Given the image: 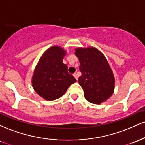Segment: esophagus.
<instances>
[{
	"label": "esophagus",
	"mask_w": 145,
	"mask_h": 145,
	"mask_svg": "<svg viewBox=\"0 0 145 145\" xmlns=\"http://www.w3.org/2000/svg\"><path fill=\"white\" fill-rule=\"evenodd\" d=\"M74 76L75 77V78H76V80L78 81V75L77 73H75V74H74Z\"/></svg>",
	"instance_id": "obj_1"
}]
</instances>
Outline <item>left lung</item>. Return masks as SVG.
I'll list each match as a JSON object with an SVG mask.
<instances>
[{"label": "left lung", "instance_id": "1", "mask_svg": "<svg viewBox=\"0 0 145 145\" xmlns=\"http://www.w3.org/2000/svg\"><path fill=\"white\" fill-rule=\"evenodd\" d=\"M79 60L82 76L78 79L85 99L100 104L113 94L114 77L107 59L97 48H78L75 50Z\"/></svg>", "mask_w": 145, "mask_h": 145}]
</instances>
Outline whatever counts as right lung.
Masks as SVG:
<instances>
[{
    "instance_id": "right-lung-1",
    "label": "right lung",
    "mask_w": 145,
    "mask_h": 145,
    "mask_svg": "<svg viewBox=\"0 0 145 145\" xmlns=\"http://www.w3.org/2000/svg\"><path fill=\"white\" fill-rule=\"evenodd\" d=\"M66 52L59 46H52L41 56L35 69L32 85L35 92L46 100L61 97L76 80L67 71L63 63Z\"/></svg>"
}]
</instances>
